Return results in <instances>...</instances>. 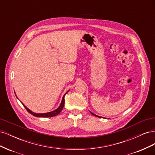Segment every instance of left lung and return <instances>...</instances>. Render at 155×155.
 <instances>
[{
	"label": "left lung",
	"instance_id": "8db88e82",
	"mask_svg": "<svg viewBox=\"0 0 155 155\" xmlns=\"http://www.w3.org/2000/svg\"><path fill=\"white\" fill-rule=\"evenodd\" d=\"M91 113L93 115V116H96V117H98V118H101V116H97V115H96L95 114H94V113H92V112H91Z\"/></svg>",
	"mask_w": 155,
	"mask_h": 155
}]
</instances>
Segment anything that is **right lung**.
<instances>
[{"instance_id":"1","label":"right lung","mask_w":155,"mask_h":155,"mask_svg":"<svg viewBox=\"0 0 155 155\" xmlns=\"http://www.w3.org/2000/svg\"><path fill=\"white\" fill-rule=\"evenodd\" d=\"M68 91H68L66 93H65L64 94V96H63V99H62L61 103V104H60L59 107L58 108V109L54 110H53V111H51V112H46V113H41V114L35 113V112H32L31 110H30L28 109V108H27L24 104H22H22L23 105V106H24V107H25V109L27 110V111L29 113H30L31 114H32L33 116H36V117H42V118H47V117H53V116H56V115H58V114H59L60 112H61V111L62 110L63 108V107H64V96H65V95H66L68 93Z\"/></svg>"}]
</instances>
